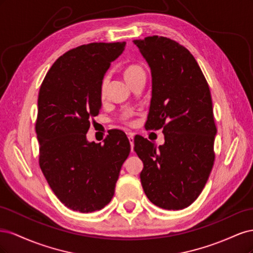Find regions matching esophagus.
<instances>
[{
    "label": "esophagus",
    "instance_id": "1",
    "mask_svg": "<svg viewBox=\"0 0 253 253\" xmlns=\"http://www.w3.org/2000/svg\"><path fill=\"white\" fill-rule=\"evenodd\" d=\"M128 141H129V143H131V148L133 150V147H134V135L133 134H128Z\"/></svg>",
    "mask_w": 253,
    "mask_h": 253
}]
</instances>
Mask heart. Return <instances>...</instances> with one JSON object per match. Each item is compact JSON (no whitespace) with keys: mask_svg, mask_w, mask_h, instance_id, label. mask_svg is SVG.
<instances>
[{"mask_svg":"<svg viewBox=\"0 0 253 253\" xmlns=\"http://www.w3.org/2000/svg\"><path fill=\"white\" fill-rule=\"evenodd\" d=\"M140 73H143V70H142L140 66H138V65H128L127 67H126V70L124 72V76H125L126 82H127L129 80H132L136 75H138ZM108 82H109L108 78H104L102 83H101L100 96H101L102 99H104L105 96H106V88H108ZM126 118H127V116Z\"/></svg>","mask_w":253,"mask_h":253,"instance_id":"1","label":"heart"}]
</instances>
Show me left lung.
Here are the masks:
<instances>
[{
  "label": "left lung",
  "instance_id": "left-lung-1",
  "mask_svg": "<svg viewBox=\"0 0 253 253\" xmlns=\"http://www.w3.org/2000/svg\"><path fill=\"white\" fill-rule=\"evenodd\" d=\"M152 75L149 128H162L157 148L143 137L134 140L142 160L140 180L151 203L166 210L187 208L209 178L216 135L210 88L191 52L165 37L134 40Z\"/></svg>",
  "mask_w": 253,
  "mask_h": 253
}]
</instances>
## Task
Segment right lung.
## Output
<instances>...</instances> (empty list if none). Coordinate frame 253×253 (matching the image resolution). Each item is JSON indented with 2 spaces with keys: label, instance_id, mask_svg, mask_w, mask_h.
<instances>
[{
  "label": "right lung",
  "instance_id": "1",
  "mask_svg": "<svg viewBox=\"0 0 253 253\" xmlns=\"http://www.w3.org/2000/svg\"><path fill=\"white\" fill-rule=\"evenodd\" d=\"M126 42L89 43L61 56L45 76L38 97L39 164L52 192L67 208L101 210L113 198L131 145L115 131L104 144L89 142V119L101 109L100 86Z\"/></svg>",
  "mask_w": 253,
  "mask_h": 253
}]
</instances>
